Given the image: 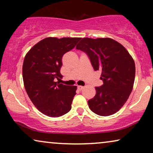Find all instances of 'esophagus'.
<instances>
[{
  "instance_id": "34e87169",
  "label": "esophagus",
  "mask_w": 153,
  "mask_h": 153,
  "mask_svg": "<svg viewBox=\"0 0 153 153\" xmlns=\"http://www.w3.org/2000/svg\"><path fill=\"white\" fill-rule=\"evenodd\" d=\"M83 88L84 87L81 86V85H78V86H77V88H78L79 91H81V90H83Z\"/></svg>"
}]
</instances>
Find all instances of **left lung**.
<instances>
[{"label":"left lung","instance_id":"8db88e82","mask_svg":"<svg viewBox=\"0 0 153 153\" xmlns=\"http://www.w3.org/2000/svg\"><path fill=\"white\" fill-rule=\"evenodd\" d=\"M87 53L95 71L102 72L103 85L96 87V95L88 101L95 114L108 116L118 111L132 91L135 63L127 50L111 38L84 37L76 47Z\"/></svg>","mask_w":153,"mask_h":153}]
</instances>
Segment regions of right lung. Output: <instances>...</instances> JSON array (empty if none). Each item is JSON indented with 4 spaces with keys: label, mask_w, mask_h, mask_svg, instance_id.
<instances>
[{
    "label": "right lung",
    "mask_w": 153,
    "mask_h": 153,
    "mask_svg": "<svg viewBox=\"0 0 153 153\" xmlns=\"http://www.w3.org/2000/svg\"><path fill=\"white\" fill-rule=\"evenodd\" d=\"M80 37H47L26 53L23 64L24 87L37 109L49 117H60L70 111L76 95V85L56 81L62 79V58L74 48Z\"/></svg>",
    "instance_id": "right-lung-1"
}]
</instances>
